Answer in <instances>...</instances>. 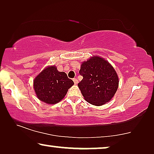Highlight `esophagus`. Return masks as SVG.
I'll return each mask as SVG.
<instances>
[{"label":"esophagus","mask_w":154,"mask_h":154,"mask_svg":"<svg viewBox=\"0 0 154 154\" xmlns=\"http://www.w3.org/2000/svg\"><path fill=\"white\" fill-rule=\"evenodd\" d=\"M73 82H74V83L75 84V85L78 84V79H73Z\"/></svg>","instance_id":"1"}]
</instances>
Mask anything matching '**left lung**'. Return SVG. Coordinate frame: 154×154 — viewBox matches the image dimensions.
<instances>
[{
  "instance_id": "1",
  "label": "left lung",
  "mask_w": 154,
  "mask_h": 154,
  "mask_svg": "<svg viewBox=\"0 0 154 154\" xmlns=\"http://www.w3.org/2000/svg\"><path fill=\"white\" fill-rule=\"evenodd\" d=\"M79 73L83 79L78 86L90 104L102 106L114 96L119 87V77L108 61L92 57L82 63Z\"/></svg>"
}]
</instances>
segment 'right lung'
Here are the masks:
<instances>
[{"mask_svg": "<svg viewBox=\"0 0 154 154\" xmlns=\"http://www.w3.org/2000/svg\"><path fill=\"white\" fill-rule=\"evenodd\" d=\"M74 83L66 73L60 72L56 66H48L35 77L33 88L37 97L48 104H54L64 97Z\"/></svg>", "mask_w": 154, "mask_h": 154, "instance_id": "right-lung-1", "label": "right lung"}]
</instances>
